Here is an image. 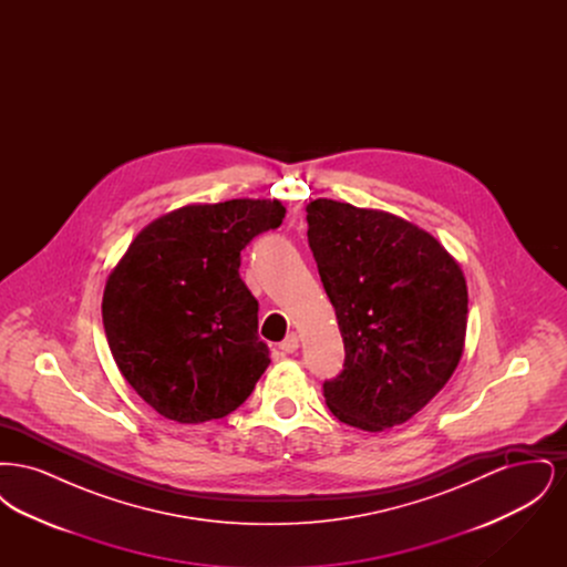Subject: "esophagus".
Returning <instances> with one entry per match:
<instances>
[{"label": "esophagus", "mask_w": 567, "mask_h": 567, "mask_svg": "<svg viewBox=\"0 0 567 567\" xmlns=\"http://www.w3.org/2000/svg\"><path fill=\"white\" fill-rule=\"evenodd\" d=\"M299 349V336L297 333H289L282 342H280V351L287 352H296Z\"/></svg>", "instance_id": "esophagus-1"}]
</instances>
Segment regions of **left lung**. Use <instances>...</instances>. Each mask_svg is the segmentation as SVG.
I'll return each instance as SVG.
<instances>
[{
  "instance_id": "left-lung-1",
  "label": "left lung",
  "mask_w": 567,
  "mask_h": 567,
  "mask_svg": "<svg viewBox=\"0 0 567 567\" xmlns=\"http://www.w3.org/2000/svg\"><path fill=\"white\" fill-rule=\"evenodd\" d=\"M306 213L347 351L344 370L324 380V402L363 432L402 425L458 365L465 276L432 234L400 216L333 199H315Z\"/></svg>"
}]
</instances>
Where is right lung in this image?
<instances>
[{
    "label": "right lung",
    "mask_w": 567,
    "mask_h": 567,
    "mask_svg": "<svg viewBox=\"0 0 567 567\" xmlns=\"http://www.w3.org/2000/svg\"><path fill=\"white\" fill-rule=\"evenodd\" d=\"M278 199L193 204L148 223L110 271L102 319L135 393L176 423L234 412L270 365L240 252L280 227Z\"/></svg>",
    "instance_id": "1"
}]
</instances>
